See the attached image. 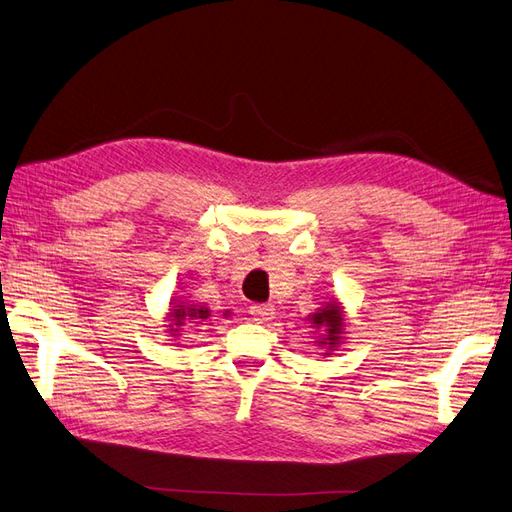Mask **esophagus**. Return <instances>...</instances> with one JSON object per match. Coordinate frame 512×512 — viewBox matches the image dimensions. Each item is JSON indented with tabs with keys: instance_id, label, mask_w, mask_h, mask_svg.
I'll return each mask as SVG.
<instances>
[{
	"instance_id": "1",
	"label": "esophagus",
	"mask_w": 512,
	"mask_h": 512,
	"mask_svg": "<svg viewBox=\"0 0 512 512\" xmlns=\"http://www.w3.org/2000/svg\"><path fill=\"white\" fill-rule=\"evenodd\" d=\"M250 314H252V318H254L256 322H269V320H273V316H275V309H273V305H269V303H258V305H252V307H250Z\"/></svg>"
}]
</instances>
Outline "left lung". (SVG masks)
<instances>
[{
  "label": "left lung",
  "mask_w": 512,
  "mask_h": 512,
  "mask_svg": "<svg viewBox=\"0 0 512 512\" xmlns=\"http://www.w3.org/2000/svg\"><path fill=\"white\" fill-rule=\"evenodd\" d=\"M305 320H309V327L318 331L316 337V346L324 348L327 352L322 354H331L333 350H337L339 346L344 344V335H346V312L342 303L337 299L329 301L324 307H320L318 312L309 314ZM314 331V333H316Z\"/></svg>",
  "instance_id": "obj_1"
}]
</instances>
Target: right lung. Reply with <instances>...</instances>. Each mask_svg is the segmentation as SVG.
Segmentation results:
<instances>
[{
	"label": "right lung",
	"mask_w": 512,
	"mask_h": 512,
	"mask_svg": "<svg viewBox=\"0 0 512 512\" xmlns=\"http://www.w3.org/2000/svg\"><path fill=\"white\" fill-rule=\"evenodd\" d=\"M211 316L207 305H194V303H185L181 299H173L168 305V314H166V333L179 342L181 335L185 331H190L192 327H198L200 322L207 320Z\"/></svg>",
	"instance_id": "add662e5"
}]
</instances>
